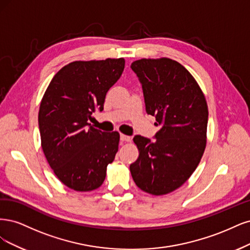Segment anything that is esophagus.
<instances>
[{"label": "esophagus", "instance_id": "esophagus-1", "mask_svg": "<svg viewBox=\"0 0 250 250\" xmlns=\"http://www.w3.org/2000/svg\"><path fill=\"white\" fill-rule=\"evenodd\" d=\"M120 140H122L123 142H128L131 141V137L130 136H126V135H124V134H120Z\"/></svg>", "mask_w": 250, "mask_h": 250}]
</instances>
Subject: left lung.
<instances>
[{
	"mask_svg": "<svg viewBox=\"0 0 250 250\" xmlns=\"http://www.w3.org/2000/svg\"><path fill=\"white\" fill-rule=\"evenodd\" d=\"M131 68L142 85L146 113L160 130L151 141L136 135L139 157L131 164L135 184L152 195L181 187L194 172L207 143L208 106L195 79L169 58L140 59Z\"/></svg>",
	"mask_w": 250,
	"mask_h": 250,
	"instance_id": "left-lung-1",
	"label": "left lung"
}]
</instances>
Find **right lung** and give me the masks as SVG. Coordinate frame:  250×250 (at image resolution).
<instances>
[{
	"instance_id": "right-lung-1",
	"label": "right lung",
	"mask_w": 250,
	"mask_h": 250,
	"mask_svg": "<svg viewBox=\"0 0 250 250\" xmlns=\"http://www.w3.org/2000/svg\"><path fill=\"white\" fill-rule=\"evenodd\" d=\"M124 68V58L71 62L44 92L38 113L42 147L56 176L70 189H98L115 158L119 133L96 130L88 120L96 109L104 110Z\"/></svg>"
}]
</instances>
